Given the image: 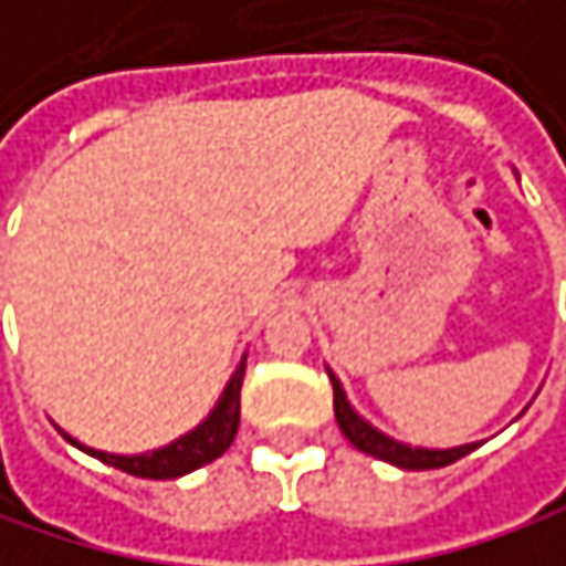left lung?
Instances as JSON below:
<instances>
[{"instance_id":"obj_1","label":"left lung","mask_w":566,"mask_h":566,"mask_svg":"<svg viewBox=\"0 0 566 566\" xmlns=\"http://www.w3.org/2000/svg\"><path fill=\"white\" fill-rule=\"evenodd\" d=\"M332 385H335V418H338L342 434H345L358 451H365V454H371V458H378V461L398 464V468H405V471H434V468H448V464L461 461L464 454H471V451L478 448V444H464V448H451V451H424V448L398 444V441L385 438L381 431H375L368 421H361V418L352 411V405H348V398H345V391H342V385H338L335 375H332Z\"/></svg>"}]
</instances>
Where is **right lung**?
Masks as SVG:
<instances>
[{"label":"right lung","mask_w":566,"mask_h":566,"mask_svg":"<svg viewBox=\"0 0 566 566\" xmlns=\"http://www.w3.org/2000/svg\"><path fill=\"white\" fill-rule=\"evenodd\" d=\"M241 378H244V361L238 365L231 385L224 388L218 408L211 411V418L195 428L191 434L178 438L175 444L161 448V451H151V454H135V458H118V454H105V451H92V448H82L85 454L125 471V474H135V478H151V481H165V478H181L201 464H211L214 458H221L234 434H238V418H241ZM72 441V438H69ZM75 444V441H72Z\"/></svg>","instance_id":"right-lung-1"}]
</instances>
